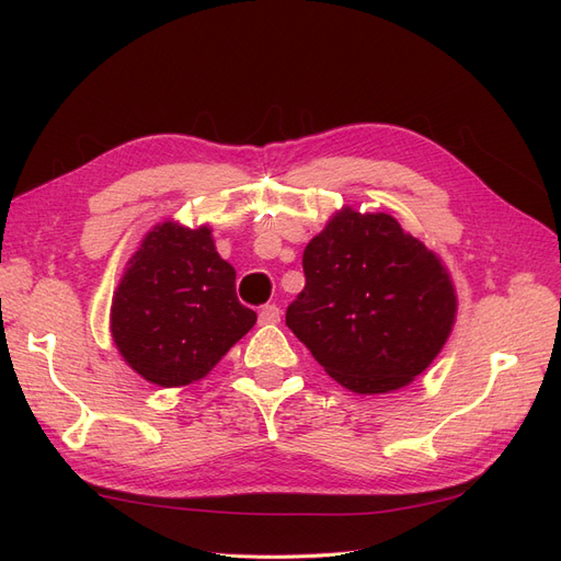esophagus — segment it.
<instances>
[{"instance_id":"esophagus-1","label":"esophagus","mask_w":561,"mask_h":561,"mask_svg":"<svg viewBox=\"0 0 561 561\" xmlns=\"http://www.w3.org/2000/svg\"><path fill=\"white\" fill-rule=\"evenodd\" d=\"M278 320H280V309L276 307V304H266V307H262V311H260L262 325H276Z\"/></svg>"}]
</instances>
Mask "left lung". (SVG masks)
<instances>
[{
	"label": "left lung",
	"instance_id": "1",
	"mask_svg": "<svg viewBox=\"0 0 561 561\" xmlns=\"http://www.w3.org/2000/svg\"><path fill=\"white\" fill-rule=\"evenodd\" d=\"M307 285L285 322L355 393L410 383L443 351L456 316L445 266L398 219L344 208L304 250Z\"/></svg>",
	"mask_w": 561,
	"mask_h": 561
}]
</instances>
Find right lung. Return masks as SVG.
Segmentation results:
<instances>
[{"label": "right lung", "mask_w": 561, "mask_h": 561, "mask_svg": "<svg viewBox=\"0 0 561 561\" xmlns=\"http://www.w3.org/2000/svg\"><path fill=\"white\" fill-rule=\"evenodd\" d=\"M236 297V271L208 227L163 222L145 236L112 299V336L147 381H198L254 325Z\"/></svg>", "instance_id": "1"}]
</instances>
